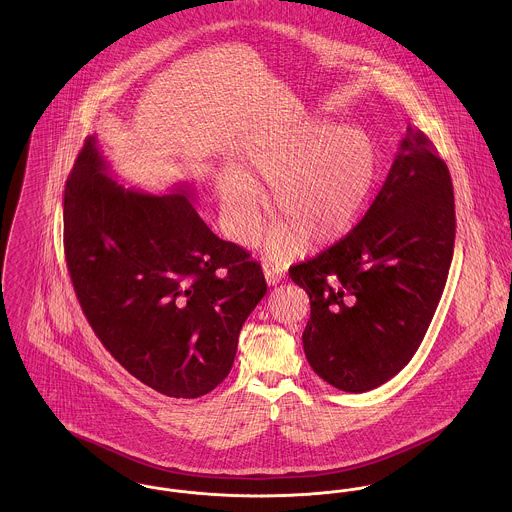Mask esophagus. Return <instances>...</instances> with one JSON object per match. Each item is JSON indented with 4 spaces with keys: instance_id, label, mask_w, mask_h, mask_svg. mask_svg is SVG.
Instances as JSON below:
<instances>
[{
    "instance_id": "esophagus-1",
    "label": "esophagus",
    "mask_w": 512,
    "mask_h": 512,
    "mask_svg": "<svg viewBox=\"0 0 512 512\" xmlns=\"http://www.w3.org/2000/svg\"><path fill=\"white\" fill-rule=\"evenodd\" d=\"M263 273H265V278H267L269 284H276L284 278V267L271 263V261H265L263 263Z\"/></svg>"
}]
</instances>
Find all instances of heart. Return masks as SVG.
Instances as JSON below:
<instances>
[{"instance_id": "1", "label": "heart", "mask_w": 512, "mask_h": 512, "mask_svg": "<svg viewBox=\"0 0 512 512\" xmlns=\"http://www.w3.org/2000/svg\"><path fill=\"white\" fill-rule=\"evenodd\" d=\"M380 152L368 132L331 122H310L300 130L255 140L243 150L239 171L216 175V195L230 236L249 239L259 232L263 195L269 185L278 220L267 249L280 259L296 255L308 237L325 247L345 236L374 195Z\"/></svg>"}]
</instances>
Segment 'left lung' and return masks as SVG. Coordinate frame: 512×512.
I'll return each instance as SVG.
<instances>
[{"mask_svg": "<svg viewBox=\"0 0 512 512\" xmlns=\"http://www.w3.org/2000/svg\"><path fill=\"white\" fill-rule=\"evenodd\" d=\"M454 237L450 171L433 142L407 126L364 218L288 271L310 296L302 343L319 378L362 394L407 366L440 302Z\"/></svg>", "mask_w": 512, "mask_h": 512, "instance_id": "8db88e82", "label": "left lung"}]
</instances>
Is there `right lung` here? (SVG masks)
Masks as SVG:
<instances>
[{"instance_id": "obj_1", "label": "right lung", "mask_w": 512, "mask_h": 512, "mask_svg": "<svg viewBox=\"0 0 512 512\" xmlns=\"http://www.w3.org/2000/svg\"><path fill=\"white\" fill-rule=\"evenodd\" d=\"M89 136L64 191V253L103 347L169 397L212 392L232 370L247 315L267 294L261 265L200 220L189 187L124 189Z\"/></svg>"}]
</instances>
